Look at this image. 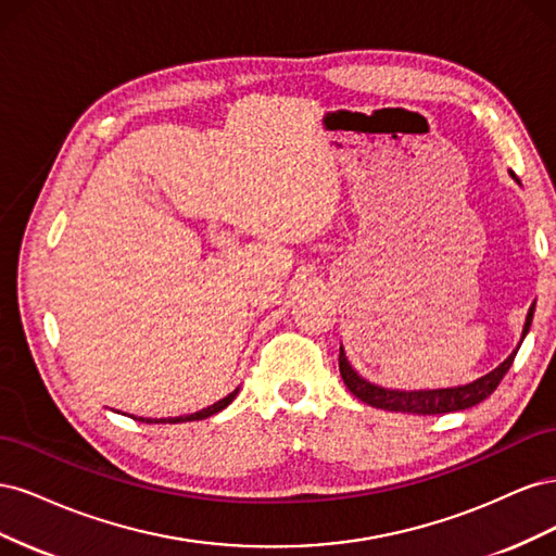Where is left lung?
Instances as JSON below:
<instances>
[{
    "mask_svg": "<svg viewBox=\"0 0 556 556\" xmlns=\"http://www.w3.org/2000/svg\"><path fill=\"white\" fill-rule=\"evenodd\" d=\"M510 176L519 182V178L510 172ZM521 185V182H519ZM533 311L535 304L529 308L527 313V323L525 329H521V341L527 339V333L531 329L533 323ZM519 345L510 352L508 359H503L494 371H490L486 376L468 382V384H457V387H443V390H390V387H380L376 382H368L366 378H362L352 364L348 362L343 345H341V355H339V368L343 382L348 384V390L355 394L357 399H362L364 403L374 408H382V410H392V413H410V415H441V413H454V410H466L478 406L480 401H484L490 396L498 382L503 380V376L508 374V368L515 362V355Z\"/></svg>",
    "mask_w": 556,
    "mask_h": 556,
    "instance_id": "1",
    "label": "left lung"
}]
</instances>
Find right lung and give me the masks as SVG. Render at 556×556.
I'll list each match as a JSON object with an SVG mask.
<instances>
[{
	"label": "right lung",
	"mask_w": 556,
	"mask_h": 556,
	"mask_svg": "<svg viewBox=\"0 0 556 556\" xmlns=\"http://www.w3.org/2000/svg\"><path fill=\"white\" fill-rule=\"evenodd\" d=\"M237 394H239V387L237 390H233L231 394H227L225 399H220V401H215L213 406H208V408H201V410H197V413H190V415H178V417H160V419H150V417H139V422H148V425H178V422H194V419H206V417H211V415H215V413H220L223 408H227L229 403L237 399ZM137 419V417H134Z\"/></svg>",
	"instance_id": "right-lung-1"
}]
</instances>
